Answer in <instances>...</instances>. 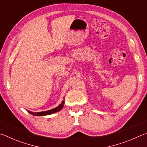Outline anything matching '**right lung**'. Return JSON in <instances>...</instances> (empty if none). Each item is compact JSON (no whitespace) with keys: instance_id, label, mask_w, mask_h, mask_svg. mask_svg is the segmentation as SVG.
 <instances>
[{"instance_id":"add662e5","label":"right lung","mask_w":147,"mask_h":147,"mask_svg":"<svg viewBox=\"0 0 147 147\" xmlns=\"http://www.w3.org/2000/svg\"><path fill=\"white\" fill-rule=\"evenodd\" d=\"M64 103H65V101L63 100L58 107H56V108H54L52 109H50V110H48V111H41V112H32V111L28 110V112L32 114V115H36V116H44V115H51V114H53V113H54L58 112V111H60L61 109L63 108Z\"/></svg>"}]
</instances>
